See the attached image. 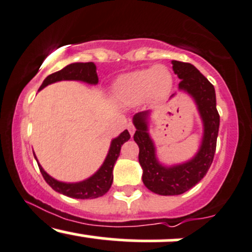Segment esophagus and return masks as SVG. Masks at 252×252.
I'll list each match as a JSON object with an SVG mask.
<instances>
[{"label": "esophagus", "instance_id": "esophagus-1", "mask_svg": "<svg viewBox=\"0 0 252 252\" xmlns=\"http://www.w3.org/2000/svg\"><path fill=\"white\" fill-rule=\"evenodd\" d=\"M127 129H128L129 134H131V135L134 134V132H135V127H134V125H133L132 123H129L128 125H127Z\"/></svg>", "mask_w": 252, "mask_h": 252}]
</instances>
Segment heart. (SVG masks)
<instances>
[{
	"label": "heart",
	"mask_w": 252,
	"mask_h": 252,
	"mask_svg": "<svg viewBox=\"0 0 252 252\" xmlns=\"http://www.w3.org/2000/svg\"><path fill=\"white\" fill-rule=\"evenodd\" d=\"M172 76L164 66H155L125 74L114 86L115 95L125 103H137L147 95L160 97L170 91Z\"/></svg>",
	"instance_id": "heart-1"
}]
</instances>
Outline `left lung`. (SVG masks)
<instances>
[{"label": "left lung", "instance_id": "1", "mask_svg": "<svg viewBox=\"0 0 252 252\" xmlns=\"http://www.w3.org/2000/svg\"><path fill=\"white\" fill-rule=\"evenodd\" d=\"M173 72L180 80L179 90L188 92L196 101L204 123V138L199 152L192 160L172 167H165L156 158L155 146L147 133V112L133 118L137 131L135 143L139 146V162L143 167V182L149 190L161 196L182 194L193 188L208 173L216 152L220 114L216 107L215 87L193 64L172 61Z\"/></svg>", "mask_w": 252, "mask_h": 252}]
</instances>
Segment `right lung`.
<instances>
[{
	"instance_id": "right-lung-1",
	"label": "right lung",
	"mask_w": 252,
	"mask_h": 252,
	"mask_svg": "<svg viewBox=\"0 0 252 252\" xmlns=\"http://www.w3.org/2000/svg\"><path fill=\"white\" fill-rule=\"evenodd\" d=\"M61 80H81V81L88 82V84L95 85L99 81L96 74V66L93 62H86V63L79 62V63L68 64L63 69L47 76L42 85H41L40 90L53 84V82L61 81ZM129 138H131V135H129L128 131L125 129L119 137L113 139L111 144V149L108 151V155L106 157V160L103 161L102 166L99 168V171L94 176L81 183L67 184V183L58 182V180L52 178L49 174L44 172L40 164H37L38 168H40L47 184L59 193H62L70 198H76V199H93V198L101 197L106 192H108L112 183H113L114 164L120 155L121 146Z\"/></svg>"
}]
</instances>
